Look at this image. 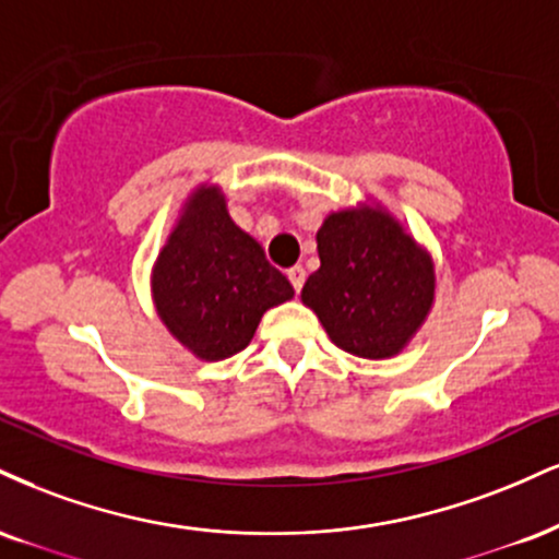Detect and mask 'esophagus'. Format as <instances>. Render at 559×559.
Wrapping results in <instances>:
<instances>
[{
    "instance_id": "obj_1",
    "label": "esophagus",
    "mask_w": 559,
    "mask_h": 559,
    "mask_svg": "<svg viewBox=\"0 0 559 559\" xmlns=\"http://www.w3.org/2000/svg\"><path fill=\"white\" fill-rule=\"evenodd\" d=\"M286 275H288V281H292V286H294V292H301V286H305V267L301 265H294V267H288L286 271Z\"/></svg>"
}]
</instances>
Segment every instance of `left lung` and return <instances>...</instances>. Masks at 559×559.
Instances as JSON below:
<instances>
[{"instance_id": "8db88e82", "label": "left lung", "mask_w": 559, "mask_h": 559, "mask_svg": "<svg viewBox=\"0 0 559 559\" xmlns=\"http://www.w3.org/2000/svg\"><path fill=\"white\" fill-rule=\"evenodd\" d=\"M320 267L301 288L331 341L365 359L399 354L435 299L427 252L374 207L331 213L318 231Z\"/></svg>"}]
</instances>
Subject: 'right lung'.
Instances as JSON below:
<instances>
[{"mask_svg":"<svg viewBox=\"0 0 559 559\" xmlns=\"http://www.w3.org/2000/svg\"><path fill=\"white\" fill-rule=\"evenodd\" d=\"M294 288L250 234L228 218L215 187H200L153 267V299L174 338L205 361L250 346L265 309Z\"/></svg>","mask_w":559,"mask_h":559,"instance_id":"obj_1","label":"right lung"}]
</instances>
